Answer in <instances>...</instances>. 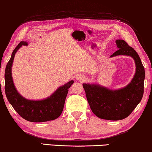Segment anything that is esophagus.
I'll use <instances>...</instances> for the list:
<instances>
[{
  "label": "esophagus",
  "mask_w": 152,
  "mask_h": 152,
  "mask_svg": "<svg viewBox=\"0 0 152 152\" xmlns=\"http://www.w3.org/2000/svg\"><path fill=\"white\" fill-rule=\"evenodd\" d=\"M85 76H83V75H78L76 76V79H77V80H78V81H80V82H83V81H84L85 80Z\"/></svg>",
  "instance_id": "1"
}]
</instances>
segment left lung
Returning a JSON list of instances; mask_svg holds the SVG:
<instances>
[{
	"instance_id": "1",
	"label": "left lung",
	"mask_w": 152,
	"mask_h": 152,
	"mask_svg": "<svg viewBox=\"0 0 152 152\" xmlns=\"http://www.w3.org/2000/svg\"><path fill=\"white\" fill-rule=\"evenodd\" d=\"M116 42L119 50L111 57L127 55L135 61L136 71L131 83L118 90H110L97 85L83 84L94 114L98 118L110 121H119L129 116L140 102L144 93L145 72L139 56L125 40H117Z\"/></svg>"
}]
</instances>
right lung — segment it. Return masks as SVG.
Returning <instances> with one entry per match:
<instances>
[{"label": "right lung", "mask_w": 152, "mask_h": 152, "mask_svg": "<svg viewBox=\"0 0 152 152\" xmlns=\"http://www.w3.org/2000/svg\"><path fill=\"white\" fill-rule=\"evenodd\" d=\"M26 42L21 41L13 51L5 68V91L8 101L15 111L26 121L33 123H41L55 120L61 116L63 110L68 89L74 83L73 80L59 87L53 94L42 100H30L23 98L15 88L12 77L13 60L17 50Z\"/></svg>", "instance_id": "1"}]
</instances>
